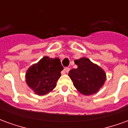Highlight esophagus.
Here are the masks:
<instances>
[{
    "mask_svg": "<svg viewBox=\"0 0 128 128\" xmlns=\"http://www.w3.org/2000/svg\"><path fill=\"white\" fill-rule=\"evenodd\" d=\"M69 70H70V68H68V67H66V68H64V71L65 72H69Z\"/></svg>",
    "mask_w": 128,
    "mask_h": 128,
    "instance_id": "obj_1",
    "label": "esophagus"
}]
</instances>
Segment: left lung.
<instances>
[{"label":"left lung","instance_id":"left-lung-1","mask_svg":"<svg viewBox=\"0 0 128 128\" xmlns=\"http://www.w3.org/2000/svg\"><path fill=\"white\" fill-rule=\"evenodd\" d=\"M75 64L78 68L70 70L68 76L75 88L84 95L97 92L106 80L104 70L87 58L75 60Z\"/></svg>","mask_w":128,"mask_h":128}]
</instances>
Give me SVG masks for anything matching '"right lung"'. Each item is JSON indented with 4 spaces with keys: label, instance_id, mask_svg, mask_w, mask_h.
<instances>
[{
    "label": "right lung",
    "instance_id": "add662e5",
    "mask_svg": "<svg viewBox=\"0 0 128 128\" xmlns=\"http://www.w3.org/2000/svg\"><path fill=\"white\" fill-rule=\"evenodd\" d=\"M62 70L60 59L44 56L27 70L26 82L36 94L44 95L56 88Z\"/></svg>",
    "mask_w": 128,
    "mask_h": 128
}]
</instances>
